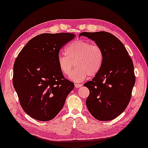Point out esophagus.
I'll list each match as a JSON object with an SVG mask.
<instances>
[{
	"label": "esophagus",
	"instance_id": "1",
	"mask_svg": "<svg viewBox=\"0 0 148 148\" xmlns=\"http://www.w3.org/2000/svg\"><path fill=\"white\" fill-rule=\"evenodd\" d=\"M75 88H81V87L82 86V84L75 83Z\"/></svg>",
	"mask_w": 148,
	"mask_h": 148
}]
</instances>
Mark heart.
Listing matches in <instances>:
<instances>
[{
  "label": "heart",
  "mask_w": 148,
  "mask_h": 148,
  "mask_svg": "<svg viewBox=\"0 0 148 148\" xmlns=\"http://www.w3.org/2000/svg\"><path fill=\"white\" fill-rule=\"evenodd\" d=\"M59 68L64 75L68 76L75 70L69 79L81 82L90 76H94L101 68L103 53L99 45L88 41L79 40L70 43L66 48V54H60L57 59Z\"/></svg>",
  "instance_id": "heart-1"
}]
</instances>
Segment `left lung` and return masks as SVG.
<instances>
[{
	"instance_id": "8db88e82",
	"label": "left lung",
	"mask_w": 148,
	"mask_h": 148,
	"mask_svg": "<svg viewBox=\"0 0 148 148\" xmlns=\"http://www.w3.org/2000/svg\"><path fill=\"white\" fill-rule=\"evenodd\" d=\"M102 49L100 71L84 86L90 90L86 101L90 114L100 121L112 120L120 115L130 101L135 83L133 61L123 44L109 32H82Z\"/></svg>"
}]
</instances>
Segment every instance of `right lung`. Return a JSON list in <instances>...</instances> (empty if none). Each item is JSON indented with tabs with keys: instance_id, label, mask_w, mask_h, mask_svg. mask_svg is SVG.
I'll return each instance as SVG.
<instances>
[{
	"instance_id": "right-lung-1",
	"label": "right lung",
	"mask_w": 148,
	"mask_h": 148,
	"mask_svg": "<svg viewBox=\"0 0 148 148\" xmlns=\"http://www.w3.org/2000/svg\"><path fill=\"white\" fill-rule=\"evenodd\" d=\"M75 37L72 33H44L27 43L14 65L13 84L20 105L39 121L53 119L63 108L74 83L58 65L59 51Z\"/></svg>"
}]
</instances>
